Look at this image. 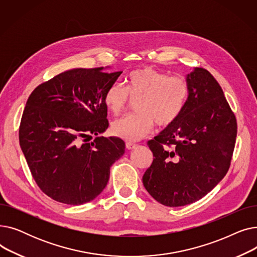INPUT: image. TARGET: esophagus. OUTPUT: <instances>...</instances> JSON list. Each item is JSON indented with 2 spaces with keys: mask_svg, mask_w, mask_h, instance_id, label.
I'll return each instance as SVG.
<instances>
[{
  "mask_svg": "<svg viewBox=\"0 0 257 257\" xmlns=\"http://www.w3.org/2000/svg\"><path fill=\"white\" fill-rule=\"evenodd\" d=\"M138 145L137 144H134V143H131V142H127L126 143V148L128 150H132V149H134V148H136Z\"/></svg>",
  "mask_w": 257,
  "mask_h": 257,
  "instance_id": "1",
  "label": "esophagus"
}]
</instances>
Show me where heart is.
I'll return each instance as SVG.
<instances>
[{
	"instance_id": "b5f03b06",
	"label": "heart",
	"mask_w": 257,
	"mask_h": 257,
	"mask_svg": "<svg viewBox=\"0 0 257 257\" xmlns=\"http://www.w3.org/2000/svg\"><path fill=\"white\" fill-rule=\"evenodd\" d=\"M126 86L115 82L107 87L104 103L108 110L117 115L125 110L131 100L136 113L115 119L111 125L114 136L127 141H138L149 133L154 124L169 127L182 114L190 98L187 80L169 76L153 67L132 71L125 80Z\"/></svg>"
}]
</instances>
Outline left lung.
Listing matches in <instances>:
<instances>
[{"mask_svg":"<svg viewBox=\"0 0 257 257\" xmlns=\"http://www.w3.org/2000/svg\"><path fill=\"white\" fill-rule=\"evenodd\" d=\"M186 80L190 98L182 114L147 143L154 158L144 186L170 207L194 203L224 178L237 133L236 117L215 78L197 67Z\"/></svg>","mask_w":257,"mask_h":257,"instance_id":"obj_1","label":"left lung"}]
</instances>
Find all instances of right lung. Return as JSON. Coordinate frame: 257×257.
Listing matches in <instances>:
<instances>
[{"instance_id":"right-lung-1","label":"right lung","mask_w":257,"mask_h":257,"mask_svg":"<svg viewBox=\"0 0 257 257\" xmlns=\"http://www.w3.org/2000/svg\"><path fill=\"white\" fill-rule=\"evenodd\" d=\"M121 72L73 69L39 84L26 103L19 139L37 186L60 203L80 205L102 193L125 152L118 138L91 135L109 123L104 93Z\"/></svg>"}]
</instances>
